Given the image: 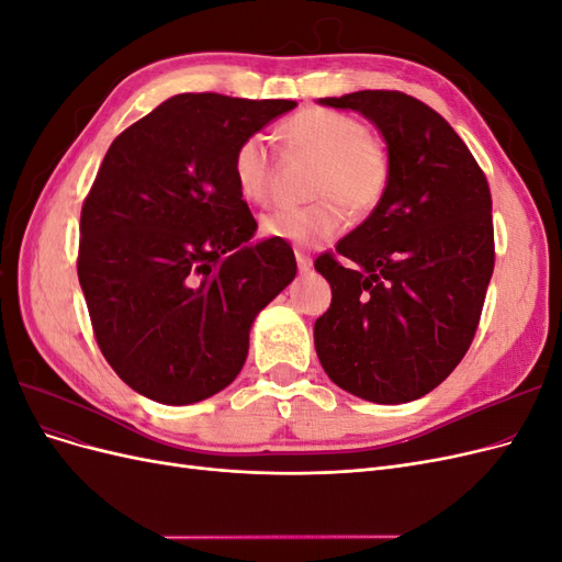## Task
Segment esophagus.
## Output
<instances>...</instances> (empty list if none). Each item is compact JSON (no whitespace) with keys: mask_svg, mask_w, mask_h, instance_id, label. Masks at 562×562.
<instances>
[{"mask_svg":"<svg viewBox=\"0 0 562 562\" xmlns=\"http://www.w3.org/2000/svg\"><path fill=\"white\" fill-rule=\"evenodd\" d=\"M295 260H297V269H300V271H310V269H312V258H310L307 252L295 250Z\"/></svg>","mask_w":562,"mask_h":562,"instance_id":"obj_1","label":"esophagus"}]
</instances>
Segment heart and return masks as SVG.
Returning a JSON list of instances; mask_svg holds the SVG:
<instances>
[{"mask_svg":"<svg viewBox=\"0 0 562 562\" xmlns=\"http://www.w3.org/2000/svg\"><path fill=\"white\" fill-rule=\"evenodd\" d=\"M285 147L318 161L312 180V199L302 209H277L260 220L271 239L302 248L330 241L345 227V211L366 217L378 209L389 184V157L372 140L368 128L349 114L307 108L281 126ZM232 178L239 196L260 206L271 194L274 161L262 135H248L232 155Z\"/></svg>","mask_w":562,"mask_h":562,"instance_id":"obj_1","label":"heart"}]
</instances>
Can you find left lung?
I'll use <instances>...</instances> for the list:
<instances>
[{
    "label": "left lung",
    "instance_id": "8db88e82",
    "mask_svg": "<svg viewBox=\"0 0 562 562\" xmlns=\"http://www.w3.org/2000/svg\"><path fill=\"white\" fill-rule=\"evenodd\" d=\"M321 105L361 112L386 143L378 209L314 267L330 310L314 323L328 378L363 401L422 398L464 359L495 269L490 187L443 116L401 91Z\"/></svg>",
    "mask_w": 562,
    "mask_h": 562
}]
</instances>
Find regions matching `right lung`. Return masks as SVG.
<instances>
[{
    "mask_svg": "<svg viewBox=\"0 0 562 562\" xmlns=\"http://www.w3.org/2000/svg\"><path fill=\"white\" fill-rule=\"evenodd\" d=\"M295 100L180 93L116 135L81 209L77 274L98 347L164 405L239 375L255 316L295 279L283 239L236 192L232 155Z\"/></svg>",
    "mask_w": 562,
    "mask_h": 562,
    "instance_id": "add662e5",
    "label": "right lung"
}]
</instances>
